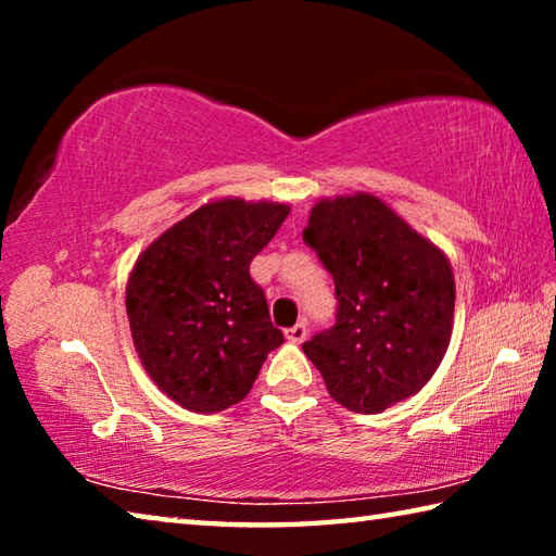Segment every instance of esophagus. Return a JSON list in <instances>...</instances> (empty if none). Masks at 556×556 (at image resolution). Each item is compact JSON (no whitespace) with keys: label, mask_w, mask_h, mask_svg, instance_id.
I'll use <instances>...</instances> for the list:
<instances>
[{"label":"esophagus","mask_w":556,"mask_h":556,"mask_svg":"<svg viewBox=\"0 0 556 556\" xmlns=\"http://www.w3.org/2000/svg\"><path fill=\"white\" fill-rule=\"evenodd\" d=\"M285 336H287L289 343H304L306 336H308V328H306V324H296V326L287 328Z\"/></svg>","instance_id":"obj_1"}]
</instances>
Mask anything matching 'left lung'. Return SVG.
I'll use <instances>...</instances> for the list:
<instances>
[{
    "mask_svg": "<svg viewBox=\"0 0 556 556\" xmlns=\"http://www.w3.org/2000/svg\"><path fill=\"white\" fill-rule=\"evenodd\" d=\"M304 242L331 271L338 296L336 326L304 343L328 394L357 414L417 394L454 328L448 257L372 193L318 201Z\"/></svg>",
    "mask_w": 556,
    "mask_h": 556,
    "instance_id": "8db88e82",
    "label": "left lung"
}]
</instances>
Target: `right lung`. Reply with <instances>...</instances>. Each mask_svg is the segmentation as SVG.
Wrapping results in <instances>:
<instances>
[{
    "mask_svg": "<svg viewBox=\"0 0 556 556\" xmlns=\"http://www.w3.org/2000/svg\"><path fill=\"white\" fill-rule=\"evenodd\" d=\"M287 203L218 199L164 230L127 279V318L149 378L184 409L242 402L267 353L285 343L250 262L275 238Z\"/></svg>",
    "mask_w": 556,
    "mask_h": 556,
    "instance_id": "add662e5",
    "label": "right lung"
}]
</instances>
